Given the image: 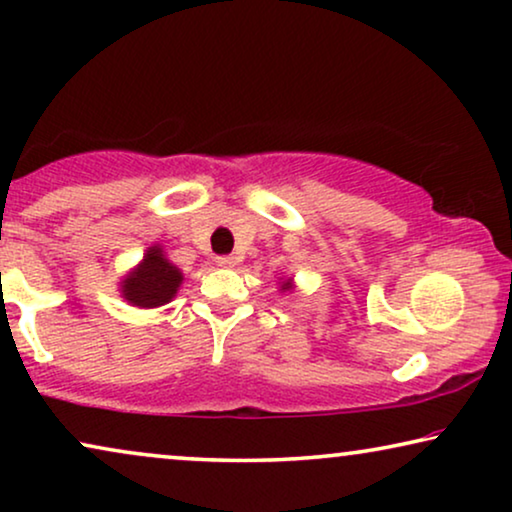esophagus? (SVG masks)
<instances>
[{"label": "esophagus", "mask_w": 512, "mask_h": 512, "mask_svg": "<svg viewBox=\"0 0 512 512\" xmlns=\"http://www.w3.org/2000/svg\"><path fill=\"white\" fill-rule=\"evenodd\" d=\"M237 263L235 256H216V265H221V268H233Z\"/></svg>", "instance_id": "esophagus-1"}]
</instances>
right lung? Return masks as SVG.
Returning <instances> with one entry per match:
<instances>
[{"label":"right lung","mask_w":512,"mask_h":512,"mask_svg":"<svg viewBox=\"0 0 512 512\" xmlns=\"http://www.w3.org/2000/svg\"><path fill=\"white\" fill-rule=\"evenodd\" d=\"M181 284V272L167 263L158 247L149 249L144 261L123 282V296L137 307H160L170 303Z\"/></svg>","instance_id":"add662e5"}]
</instances>
